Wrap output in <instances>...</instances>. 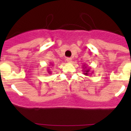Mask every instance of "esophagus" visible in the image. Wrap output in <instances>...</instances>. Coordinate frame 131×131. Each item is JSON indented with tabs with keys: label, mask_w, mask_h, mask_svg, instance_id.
<instances>
[{
	"label": "esophagus",
	"mask_w": 131,
	"mask_h": 131,
	"mask_svg": "<svg viewBox=\"0 0 131 131\" xmlns=\"http://www.w3.org/2000/svg\"><path fill=\"white\" fill-rule=\"evenodd\" d=\"M67 62H68V63H72V59L71 58H67Z\"/></svg>",
	"instance_id": "obj_1"
}]
</instances>
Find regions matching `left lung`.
Segmentation results:
<instances>
[{
  "mask_svg": "<svg viewBox=\"0 0 131 131\" xmlns=\"http://www.w3.org/2000/svg\"><path fill=\"white\" fill-rule=\"evenodd\" d=\"M83 72H84L83 73L85 75H86V76H88V75H89V74L93 73V72H91V73H90L91 72V68L90 67H88L85 64L83 65Z\"/></svg>",
  "mask_w": 131,
  "mask_h": 131,
  "instance_id": "left-lung-1",
  "label": "left lung"
}]
</instances>
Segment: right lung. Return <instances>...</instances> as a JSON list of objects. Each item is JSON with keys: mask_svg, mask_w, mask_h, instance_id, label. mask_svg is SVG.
Masks as SVG:
<instances>
[{"mask_svg": "<svg viewBox=\"0 0 131 131\" xmlns=\"http://www.w3.org/2000/svg\"><path fill=\"white\" fill-rule=\"evenodd\" d=\"M50 64H51H51H51V63H50ZM52 65H53V64H52ZM48 68H49V67H48ZM47 69H48V70H47V72H48L49 73L51 74V73H52V72H51V71L49 70V68H47Z\"/></svg>", "mask_w": 131, "mask_h": 131, "instance_id": "right-lung-1", "label": "right lung"}]
</instances>
